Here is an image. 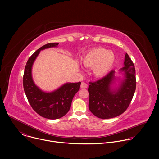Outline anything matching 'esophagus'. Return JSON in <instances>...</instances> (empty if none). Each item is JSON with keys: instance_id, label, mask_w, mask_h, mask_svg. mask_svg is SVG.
Wrapping results in <instances>:
<instances>
[{"instance_id": "esophagus-1", "label": "esophagus", "mask_w": 159, "mask_h": 159, "mask_svg": "<svg viewBox=\"0 0 159 159\" xmlns=\"http://www.w3.org/2000/svg\"><path fill=\"white\" fill-rule=\"evenodd\" d=\"M80 87H81L82 89H85V88L87 87V84L86 83H85V82H82L81 85H80Z\"/></svg>"}]
</instances>
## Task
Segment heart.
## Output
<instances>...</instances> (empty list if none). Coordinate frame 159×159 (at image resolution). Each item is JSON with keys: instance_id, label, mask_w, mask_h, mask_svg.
<instances>
[{"instance_id": "obj_1", "label": "heart", "mask_w": 159, "mask_h": 159, "mask_svg": "<svg viewBox=\"0 0 159 159\" xmlns=\"http://www.w3.org/2000/svg\"><path fill=\"white\" fill-rule=\"evenodd\" d=\"M115 60V54L102 48H96L89 51L82 58V63L88 68H93L94 75L101 77L111 70Z\"/></svg>"}]
</instances>
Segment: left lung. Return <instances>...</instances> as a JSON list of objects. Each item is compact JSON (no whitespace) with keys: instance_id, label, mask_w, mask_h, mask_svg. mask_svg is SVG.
<instances>
[{"instance_id":"left-lung-1","label":"left lung","mask_w":159,"mask_h":159,"mask_svg":"<svg viewBox=\"0 0 159 159\" xmlns=\"http://www.w3.org/2000/svg\"><path fill=\"white\" fill-rule=\"evenodd\" d=\"M121 71L125 72V78L116 89L111 88L115 79L114 70L96 82H89V108L99 118L109 119L123 114L133 99L137 85L135 69L127 53Z\"/></svg>"}]
</instances>
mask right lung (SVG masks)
<instances>
[{
  "mask_svg": "<svg viewBox=\"0 0 159 159\" xmlns=\"http://www.w3.org/2000/svg\"><path fill=\"white\" fill-rule=\"evenodd\" d=\"M58 43H50L39 48L28 59L23 75V87L27 99L33 110L41 116L56 120L65 116L69 112L72 99L79 91L81 82L66 83L54 92H43L34 83L32 75V65L40 51L55 47Z\"/></svg>",
  "mask_w": 159,
  "mask_h": 159,
  "instance_id": "add662e5",
  "label": "right lung"
}]
</instances>
